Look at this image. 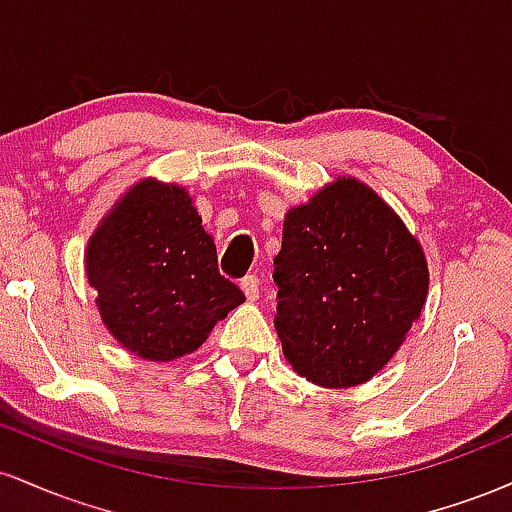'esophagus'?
<instances>
[{
	"instance_id": "esophagus-1",
	"label": "esophagus",
	"mask_w": 512,
	"mask_h": 512,
	"mask_svg": "<svg viewBox=\"0 0 512 512\" xmlns=\"http://www.w3.org/2000/svg\"><path fill=\"white\" fill-rule=\"evenodd\" d=\"M240 289L248 296V301H257V298H260V279H257L255 274L243 276V279H240Z\"/></svg>"
}]
</instances>
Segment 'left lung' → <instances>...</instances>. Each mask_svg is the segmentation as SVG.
I'll list each match as a JSON object with an SVG mask.
<instances>
[{
	"label": "left lung",
	"mask_w": 512,
	"mask_h": 512,
	"mask_svg": "<svg viewBox=\"0 0 512 512\" xmlns=\"http://www.w3.org/2000/svg\"><path fill=\"white\" fill-rule=\"evenodd\" d=\"M274 284L286 361L342 390L368 383L404 344L424 313L428 262L373 187L339 175L286 211Z\"/></svg>",
	"instance_id": "8db88e82"
}]
</instances>
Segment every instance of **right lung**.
<instances>
[{
  "label": "right lung",
  "mask_w": 512,
  "mask_h": 512,
  "mask_svg": "<svg viewBox=\"0 0 512 512\" xmlns=\"http://www.w3.org/2000/svg\"><path fill=\"white\" fill-rule=\"evenodd\" d=\"M84 260L105 330L144 361L192 354L245 301L219 274L214 238L175 182L127 187L88 238Z\"/></svg>",
  "instance_id": "obj_1"
}]
</instances>
